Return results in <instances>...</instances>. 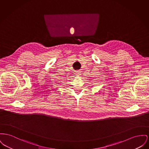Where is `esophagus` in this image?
<instances>
[{"instance_id":"esophagus-1","label":"esophagus","mask_w":149,"mask_h":149,"mask_svg":"<svg viewBox=\"0 0 149 149\" xmlns=\"http://www.w3.org/2000/svg\"><path fill=\"white\" fill-rule=\"evenodd\" d=\"M75 75H77V76H79V75H81V71H79V70L75 72Z\"/></svg>"}]
</instances>
